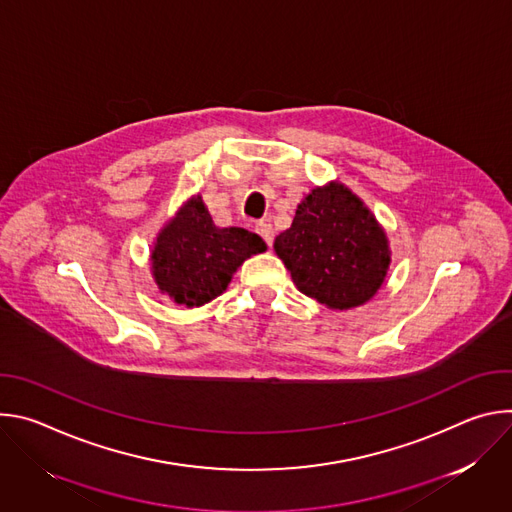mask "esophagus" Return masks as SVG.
I'll use <instances>...</instances> for the list:
<instances>
[{"instance_id":"obj_1","label":"esophagus","mask_w":512,"mask_h":512,"mask_svg":"<svg viewBox=\"0 0 512 512\" xmlns=\"http://www.w3.org/2000/svg\"><path fill=\"white\" fill-rule=\"evenodd\" d=\"M255 229H257V233L263 237V241L267 243V247H271L273 245V237H275V231H273V227L269 225V223H257L255 225Z\"/></svg>"}]
</instances>
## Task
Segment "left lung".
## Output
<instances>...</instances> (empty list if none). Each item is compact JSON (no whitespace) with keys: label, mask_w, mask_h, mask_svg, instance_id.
Wrapping results in <instances>:
<instances>
[{"label":"left lung","mask_w":512,"mask_h":512,"mask_svg":"<svg viewBox=\"0 0 512 512\" xmlns=\"http://www.w3.org/2000/svg\"><path fill=\"white\" fill-rule=\"evenodd\" d=\"M273 249L302 294L330 310L367 304L391 263L389 241L375 214L340 182L306 194Z\"/></svg>","instance_id":"8db88e82"}]
</instances>
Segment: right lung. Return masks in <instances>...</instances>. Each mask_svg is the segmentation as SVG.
Here are the masks:
<instances>
[{
	"mask_svg": "<svg viewBox=\"0 0 512 512\" xmlns=\"http://www.w3.org/2000/svg\"><path fill=\"white\" fill-rule=\"evenodd\" d=\"M265 249V241L247 229L216 227L202 198L192 196L158 233L152 275L162 294L198 308L221 296L239 265Z\"/></svg>",
	"mask_w": 512,
	"mask_h": 512,
	"instance_id": "1",
	"label": "right lung"
}]
</instances>
